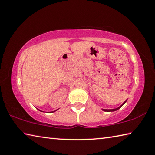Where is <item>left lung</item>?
Here are the masks:
<instances>
[{"label": "left lung", "instance_id": "obj_1", "mask_svg": "<svg viewBox=\"0 0 155 155\" xmlns=\"http://www.w3.org/2000/svg\"><path fill=\"white\" fill-rule=\"evenodd\" d=\"M126 102H127V101H126L125 102H124V103H122V105L120 106V107H119L118 108H116V109H103V111H117V109H119L120 108H121V107H122L123 105H124V104L126 103Z\"/></svg>", "mask_w": 155, "mask_h": 155}]
</instances>
